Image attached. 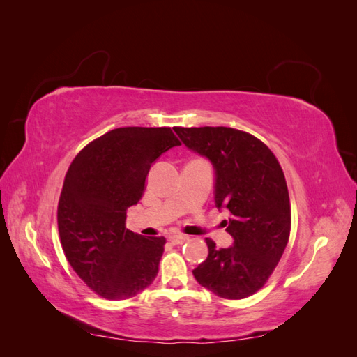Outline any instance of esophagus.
<instances>
[{
	"label": "esophagus",
	"instance_id": "obj_1",
	"mask_svg": "<svg viewBox=\"0 0 357 357\" xmlns=\"http://www.w3.org/2000/svg\"><path fill=\"white\" fill-rule=\"evenodd\" d=\"M169 241L172 244H185L189 241V236L188 235H171Z\"/></svg>",
	"mask_w": 357,
	"mask_h": 357
}]
</instances>
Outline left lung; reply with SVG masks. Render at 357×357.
Returning a JSON list of instances; mask_svg holds the SVG:
<instances>
[{"mask_svg": "<svg viewBox=\"0 0 357 357\" xmlns=\"http://www.w3.org/2000/svg\"><path fill=\"white\" fill-rule=\"evenodd\" d=\"M176 132L190 150L211 160L218 208L234 244L215 248L193 269L197 282L225 299H243L262 289L283 256L291 214L284 172L277 158L255 135L226 126L181 128Z\"/></svg>", "mask_w": 357, "mask_h": 357, "instance_id": "1", "label": "left lung"}]
</instances>
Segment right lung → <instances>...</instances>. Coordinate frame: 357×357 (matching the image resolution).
<instances>
[{
    "label": "right lung",
    "mask_w": 357,
    "mask_h": 357,
    "mask_svg": "<svg viewBox=\"0 0 357 357\" xmlns=\"http://www.w3.org/2000/svg\"><path fill=\"white\" fill-rule=\"evenodd\" d=\"M180 146L171 128L126 126L93 139L74 158L58 204L67 261L101 298H132L153 283L167 240L126 229V210L142 199L150 165Z\"/></svg>",
    "instance_id": "obj_1"
}]
</instances>
